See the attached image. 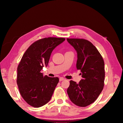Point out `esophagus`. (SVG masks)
Wrapping results in <instances>:
<instances>
[{"label":"esophagus","instance_id":"esophagus-1","mask_svg":"<svg viewBox=\"0 0 123 123\" xmlns=\"http://www.w3.org/2000/svg\"><path fill=\"white\" fill-rule=\"evenodd\" d=\"M64 80H65V79H64V78H63V77H61V78H60V79H59V81H63Z\"/></svg>","mask_w":123,"mask_h":123}]
</instances>
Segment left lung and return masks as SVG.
I'll return each instance as SVG.
<instances>
[{
	"mask_svg": "<svg viewBox=\"0 0 123 123\" xmlns=\"http://www.w3.org/2000/svg\"><path fill=\"white\" fill-rule=\"evenodd\" d=\"M77 53L76 67L83 79L77 84L71 80L67 92L74 104L86 107L98 98L104 86V61L98 49L84 39L67 38Z\"/></svg>",
	"mask_w": 123,
	"mask_h": 123,
	"instance_id": "8db88e82",
	"label": "left lung"
}]
</instances>
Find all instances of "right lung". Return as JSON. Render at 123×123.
<instances>
[{
    "label": "right lung",
    "mask_w": 123,
    "mask_h": 123,
    "mask_svg": "<svg viewBox=\"0 0 123 123\" xmlns=\"http://www.w3.org/2000/svg\"><path fill=\"white\" fill-rule=\"evenodd\" d=\"M65 40L57 37L40 39L23 54L17 67L16 82L22 97L29 105L39 108L50 100L59 78L44 76L40 71L47 66L53 49Z\"/></svg>",
    "instance_id": "add662e5"
}]
</instances>
